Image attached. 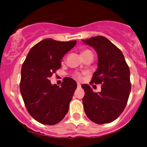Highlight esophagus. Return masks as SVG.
Instances as JSON below:
<instances>
[{
    "label": "esophagus",
    "mask_w": 147,
    "mask_h": 147,
    "mask_svg": "<svg viewBox=\"0 0 147 147\" xmlns=\"http://www.w3.org/2000/svg\"><path fill=\"white\" fill-rule=\"evenodd\" d=\"M81 87V84L80 83H78V88H80Z\"/></svg>",
    "instance_id": "esophagus-1"
}]
</instances>
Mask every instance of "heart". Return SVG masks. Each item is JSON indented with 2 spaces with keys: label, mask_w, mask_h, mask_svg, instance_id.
Masks as SVG:
<instances>
[{
  "label": "heart",
  "mask_w": 147,
  "mask_h": 147,
  "mask_svg": "<svg viewBox=\"0 0 147 147\" xmlns=\"http://www.w3.org/2000/svg\"><path fill=\"white\" fill-rule=\"evenodd\" d=\"M87 54L92 55V53L90 50H84V51L82 52V55H87ZM74 77H75V78H77L78 80H82V79H83L82 75L81 73H80V72H75V73L74 74Z\"/></svg>",
  "instance_id": "1"
}]
</instances>
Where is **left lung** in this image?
Instances as JSON below:
<instances>
[{
	"label": "left lung",
	"mask_w": 147,
	"mask_h": 147,
	"mask_svg": "<svg viewBox=\"0 0 147 147\" xmlns=\"http://www.w3.org/2000/svg\"><path fill=\"white\" fill-rule=\"evenodd\" d=\"M83 42L93 47L98 55V67L90 84H102V91L98 93L87 84L82 85L84 112L96 124L112 122L122 113L128 101L129 68L121 50L105 37H92Z\"/></svg>",
	"instance_id": "obj_1"
}]
</instances>
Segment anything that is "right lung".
<instances>
[{
    "instance_id": "obj_1",
    "label": "right lung",
    "mask_w": 147,
    "mask_h": 147,
    "mask_svg": "<svg viewBox=\"0 0 147 147\" xmlns=\"http://www.w3.org/2000/svg\"><path fill=\"white\" fill-rule=\"evenodd\" d=\"M76 43L47 38L30 49L22 65L20 93L28 112L41 124L54 125L67 113L76 82L67 77L60 87L53 85L49 78L60 69L63 56Z\"/></svg>"
}]
</instances>
